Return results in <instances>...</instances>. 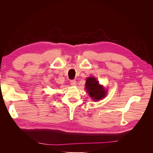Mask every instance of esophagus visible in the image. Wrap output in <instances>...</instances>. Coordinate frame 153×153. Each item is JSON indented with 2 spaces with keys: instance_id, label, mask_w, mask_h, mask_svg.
Returning a JSON list of instances; mask_svg holds the SVG:
<instances>
[{
  "instance_id": "34e87169",
  "label": "esophagus",
  "mask_w": 153,
  "mask_h": 153,
  "mask_svg": "<svg viewBox=\"0 0 153 153\" xmlns=\"http://www.w3.org/2000/svg\"><path fill=\"white\" fill-rule=\"evenodd\" d=\"M70 84L72 86H75L76 85V81L75 80H72L70 81Z\"/></svg>"
}]
</instances>
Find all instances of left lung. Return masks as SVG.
Returning <instances> with one entry per match:
<instances>
[{"label":"left lung","instance_id":"1","mask_svg":"<svg viewBox=\"0 0 153 153\" xmlns=\"http://www.w3.org/2000/svg\"><path fill=\"white\" fill-rule=\"evenodd\" d=\"M85 90L88 94L94 101H99L106 96V91L103 85L94 77H88L85 82Z\"/></svg>","mask_w":153,"mask_h":153}]
</instances>
